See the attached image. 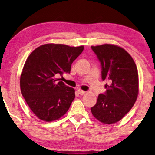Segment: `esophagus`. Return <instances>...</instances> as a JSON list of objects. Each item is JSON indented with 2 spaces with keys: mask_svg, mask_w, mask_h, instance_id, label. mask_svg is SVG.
Masks as SVG:
<instances>
[{
  "mask_svg": "<svg viewBox=\"0 0 155 155\" xmlns=\"http://www.w3.org/2000/svg\"><path fill=\"white\" fill-rule=\"evenodd\" d=\"M78 93H79L80 95H83V94H85V93H86V91H83V90L79 89V90H78Z\"/></svg>",
  "mask_w": 155,
  "mask_h": 155,
  "instance_id": "34e87169",
  "label": "esophagus"
}]
</instances>
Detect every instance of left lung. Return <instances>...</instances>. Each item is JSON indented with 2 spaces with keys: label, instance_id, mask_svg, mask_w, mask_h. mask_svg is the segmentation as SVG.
I'll use <instances>...</instances> for the list:
<instances>
[{
  "label": "left lung",
  "instance_id": "1",
  "mask_svg": "<svg viewBox=\"0 0 155 155\" xmlns=\"http://www.w3.org/2000/svg\"><path fill=\"white\" fill-rule=\"evenodd\" d=\"M101 64L106 92L98 96L91 111L96 119L110 124L120 121L134 106L139 91L137 66L124 48L111 44L91 46Z\"/></svg>",
  "mask_w": 155,
  "mask_h": 155
}]
</instances>
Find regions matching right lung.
Here are the masks:
<instances>
[{
    "instance_id": "obj_1",
    "label": "right lung",
    "mask_w": 155,
    "mask_h": 155,
    "mask_svg": "<svg viewBox=\"0 0 155 155\" xmlns=\"http://www.w3.org/2000/svg\"><path fill=\"white\" fill-rule=\"evenodd\" d=\"M84 50V46L44 44L29 55L23 66L20 86L23 97L38 119L53 121L68 110L75 90L56 76L70 73L71 66Z\"/></svg>"
}]
</instances>
